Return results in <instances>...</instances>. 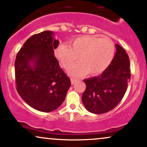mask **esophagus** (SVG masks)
<instances>
[{"label": "esophagus", "instance_id": "obj_1", "mask_svg": "<svg viewBox=\"0 0 147 147\" xmlns=\"http://www.w3.org/2000/svg\"><path fill=\"white\" fill-rule=\"evenodd\" d=\"M70 81H71V84H74L76 82H77V79H73V78H71L70 79Z\"/></svg>", "mask_w": 147, "mask_h": 147}]
</instances>
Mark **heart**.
Here are the masks:
<instances>
[{"label":"heart","mask_w":147,"mask_h":147,"mask_svg":"<svg viewBox=\"0 0 147 147\" xmlns=\"http://www.w3.org/2000/svg\"><path fill=\"white\" fill-rule=\"evenodd\" d=\"M115 45L107 37L84 36L75 38L70 46L60 45L56 50V56L65 70L78 60L81 62L69 69L72 77H80L89 73L98 75L109 67L113 59Z\"/></svg>","instance_id":"1"}]
</instances>
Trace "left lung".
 Listing matches in <instances>:
<instances>
[{
    "instance_id": "left-lung-1",
    "label": "left lung",
    "mask_w": 147,
    "mask_h": 147,
    "mask_svg": "<svg viewBox=\"0 0 147 147\" xmlns=\"http://www.w3.org/2000/svg\"><path fill=\"white\" fill-rule=\"evenodd\" d=\"M111 65L102 75L84 79L86 88L82 102L89 112L102 114L115 109L121 102L131 79L129 57L120 45Z\"/></svg>"
}]
</instances>
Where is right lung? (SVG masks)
<instances>
[{
    "label": "right lung",
    "instance_id": "obj_1",
    "mask_svg": "<svg viewBox=\"0 0 147 147\" xmlns=\"http://www.w3.org/2000/svg\"><path fill=\"white\" fill-rule=\"evenodd\" d=\"M53 36V32L44 31L30 37L15 60L18 93L28 105L41 112L59 107L71 84L54 55L59 41Z\"/></svg>",
    "mask_w": 147,
    "mask_h": 147
}]
</instances>
